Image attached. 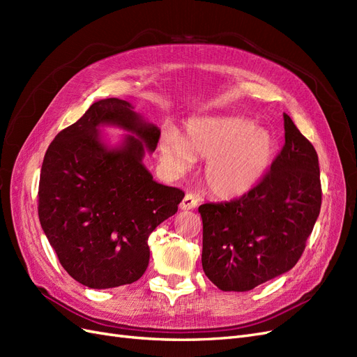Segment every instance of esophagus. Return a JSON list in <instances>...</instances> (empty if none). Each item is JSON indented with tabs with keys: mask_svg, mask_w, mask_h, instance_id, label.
<instances>
[{
	"mask_svg": "<svg viewBox=\"0 0 357 357\" xmlns=\"http://www.w3.org/2000/svg\"><path fill=\"white\" fill-rule=\"evenodd\" d=\"M199 198L197 195H193V193H186L185 198L180 202V208L181 210H193L198 205Z\"/></svg>",
	"mask_w": 357,
	"mask_h": 357,
	"instance_id": "esophagus-1",
	"label": "esophagus"
}]
</instances>
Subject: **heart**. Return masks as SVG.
Masks as SVG:
<instances>
[{
  "label": "heart",
  "instance_id": "1",
  "mask_svg": "<svg viewBox=\"0 0 357 357\" xmlns=\"http://www.w3.org/2000/svg\"><path fill=\"white\" fill-rule=\"evenodd\" d=\"M160 160L180 174L195 162L207 158L204 181L214 197L236 199L253 190L275 156V138L265 128H257L244 116H207L192 119L186 135L174 129L160 138Z\"/></svg>",
  "mask_w": 357,
  "mask_h": 357
}]
</instances>
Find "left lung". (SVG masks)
Here are the masks:
<instances>
[{
    "mask_svg": "<svg viewBox=\"0 0 357 357\" xmlns=\"http://www.w3.org/2000/svg\"><path fill=\"white\" fill-rule=\"evenodd\" d=\"M284 146L247 195L199 205L202 269L220 290L247 291L287 273L321 205L316 149L284 114Z\"/></svg>",
    "mask_w": 357,
    "mask_h": 357,
    "instance_id": "8db88e82",
    "label": "left lung"
}]
</instances>
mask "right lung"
<instances>
[{"mask_svg": "<svg viewBox=\"0 0 357 357\" xmlns=\"http://www.w3.org/2000/svg\"><path fill=\"white\" fill-rule=\"evenodd\" d=\"M131 132L109 148L99 126ZM159 128L128 101L93 102L50 143L41 165L38 218L63 269L83 286L131 284L149 265V235L177 213L185 192L153 180L143 164Z\"/></svg>", "mask_w": 357, "mask_h": 357, "instance_id": "add662e5", "label": "right lung"}]
</instances>
